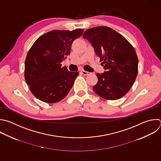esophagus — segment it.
Returning a JSON list of instances; mask_svg holds the SVG:
<instances>
[{
	"label": "esophagus",
	"instance_id": "34e87169",
	"mask_svg": "<svg viewBox=\"0 0 161 161\" xmlns=\"http://www.w3.org/2000/svg\"><path fill=\"white\" fill-rule=\"evenodd\" d=\"M81 72L82 74H83V75H85V76H87V75H88L90 74L89 72L86 71H84V70H81Z\"/></svg>",
	"mask_w": 161,
	"mask_h": 161
}]
</instances>
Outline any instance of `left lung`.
<instances>
[{"mask_svg":"<svg viewBox=\"0 0 161 161\" xmlns=\"http://www.w3.org/2000/svg\"><path fill=\"white\" fill-rule=\"evenodd\" d=\"M83 38L93 46L105 71L96 74L93 86L100 97L108 100L123 97L130 90L138 74V61L133 47L121 35L107 26L86 30Z\"/></svg>","mask_w":161,"mask_h":161,"instance_id":"8db88e82","label":"left lung"}]
</instances>
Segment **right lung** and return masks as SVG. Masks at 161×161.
Returning <instances> with one entry per match:
<instances>
[{"label":"right lung","instance_id":"right-lung-1","mask_svg":"<svg viewBox=\"0 0 161 161\" xmlns=\"http://www.w3.org/2000/svg\"><path fill=\"white\" fill-rule=\"evenodd\" d=\"M82 29L52 30L40 36L28 52L25 78L33 95L42 102L56 103L69 92L78 72L69 71L61 64L70 53Z\"/></svg>","mask_w":161,"mask_h":161}]
</instances>
